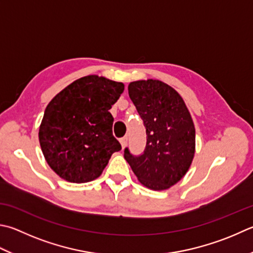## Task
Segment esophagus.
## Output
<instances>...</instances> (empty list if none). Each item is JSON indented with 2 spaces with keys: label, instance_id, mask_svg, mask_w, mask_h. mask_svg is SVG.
I'll return each instance as SVG.
<instances>
[{
  "label": "esophagus",
  "instance_id": "obj_1",
  "mask_svg": "<svg viewBox=\"0 0 253 253\" xmlns=\"http://www.w3.org/2000/svg\"><path fill=\"white\" fill-rule=\"evenodd\" d=\"M120 143H121V145H122V149H126V144H127V137H126V136L121 137V139H120Z\"/></svg>",
  "mask_w": 253,
  "mask_h": 253
}]
</instances>
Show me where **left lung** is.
Instances as JSON below:
<instances>
[{
	"label": "left lung",
	"mask_w": 253,
	"mask_h": 253,
	"mask_svg": "<svg viewBox=\"0 0 253 253\" xmlns=\"http://www.w3.org/2000/svg\"><path fill=\"white\" fill-rule=\"evenodd\" d=\"M128 96L146 128L141 155L125 149V159L137 179L153 190H164L184 177L195 154V126L183 98L160 80H139Z\"/></svg>",
	"instance_id": "obj_1"
}]
</instances>
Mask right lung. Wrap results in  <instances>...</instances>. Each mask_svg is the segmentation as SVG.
Returning a JSON list of instances; mask_svg holds the SVG:
<instances>
[{"instance_id":"add662e5","label":"right lung","mask_w":253,"mask_h":253,"mask_svg":"<svg viewBox=\"0 0 253 253\" xmlns=\"http://www.w3.org/2000/svg\"><path fill=\"white\" fill-rule=\"evenodd\" d=\"M123 90L122 83L90 75L67 85L46 107L38 137L47 163L61 178L91 182L121 150L109 110Z\"/></svg>"}]
</instances>
